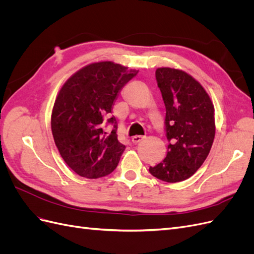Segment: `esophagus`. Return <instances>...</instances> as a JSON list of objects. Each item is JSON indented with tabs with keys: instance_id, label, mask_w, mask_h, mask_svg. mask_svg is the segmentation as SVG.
I'll return each instance as SVG.
<instances>
[{
	"instance_id": "34e87169",
	"label": "esophagus",
	"mask_w": 254,
	"mask_h": 254,
	"mask_svg": "<svg viewBox=\"0 0 254 254\" xmlns=\"http://www.w3.org/2000/svg\"><path fill=\"white\" fill-rule=\"evenodd\" d=\"M143 139H144V136H142V135H134V136H132L131 141L133 144H137V143H140Z\"/></svg>"
}]
</instances>
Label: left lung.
<instances>
[{"label": "left lung", "instance_id": "8db88e82", "mask_svg": "<svg viewBox=\"0 0 254 254\" xmlns=\"http://www.w3.org/2000/svg\"><path fill=\"white\" fill-rule=\"evenodd\" d=\"M156 79L165 105L164 129L170 144L165 159L150 166L149 173L165 182H180L196 173L211 150L214 106L201 84L186 72L160 67Z\"/></svg>", "mask_w": 254, "mask_h": 254}]
</instances>
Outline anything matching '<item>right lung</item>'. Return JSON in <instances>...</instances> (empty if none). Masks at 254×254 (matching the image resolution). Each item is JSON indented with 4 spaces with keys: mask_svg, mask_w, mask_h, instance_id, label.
Returning <instances> with one entry per match:
<instances>
[{
    "mask_svg": "<svg viewBox=\"0 0 254 254\" xmlns=\"http://www.w3.org/2000/svg\"><path fill=\"white\" fill-rule=\"evenodd\" d=\"M137 72L111 61L91 64L59 91L52 132L60 156L77 175L95 179L117 168L125 145L118 140L117 120L108 115L122 89ZM105 124L114 125L109 136L102 129Z\"/></svg>",
    "mask_w": 254,
    "mask_h": 254,
    "instance_id": "add662e5",
    "label": "right lung"
}]
</instances>
